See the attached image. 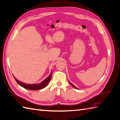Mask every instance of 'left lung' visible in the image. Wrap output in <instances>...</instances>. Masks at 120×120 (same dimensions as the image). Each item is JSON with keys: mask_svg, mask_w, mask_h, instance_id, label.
<instances>
[{"mask_svg": "<svg viewBox=\"0 0 120 120\" xmlns=\"http://www.w3.org/2000/svg\"><path fill=\"white\" fill-rule=\"evenodd\" d=\"M68 82H69V81H68ZM70 82V84H71V85L72 86V87H74V88H75V89H78V88H77V87H75V86H74L73 85H72V83H71V82Z\"/></svg>", "mask_w": 120, "mask_h": 120, "instance_id": "8db88e82", "label": "left lung"}]
</instances>
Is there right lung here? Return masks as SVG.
Returning a JSON list of instances; mask_svg holds the SVG:
<instances>
[{
	"label": "right lung",
	"instance_id": "add662e5",
	"mask_svg": "<svg viewBox=\"0 0 120 120\" xmlns=\"http://www.w3.org/2000/svg\"><path fill=\"white\" fill-rule=\"evenodd\" d=\"M52 75V71H51V72H50V74L49 75V77H47L46 79H45L44 81H43L42 82H41V83H38V84H26V83H24L22 82L19 81V80H17V79L14 77L13 75V76L14 79H15V80L16 81V82H17L18 84L22 87H23V88L27 90H36L42 89L47 86V85H48V83L50 82V79H51Z\"/></svg>",
	"mask_w": 120,
	"mask_h": 120
}]
</instances>
